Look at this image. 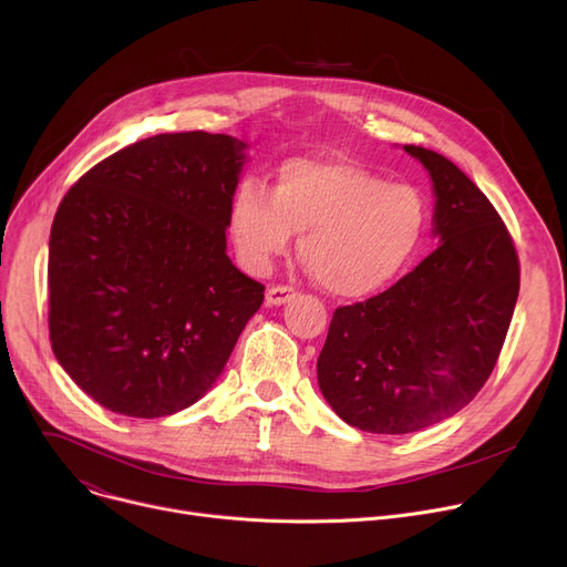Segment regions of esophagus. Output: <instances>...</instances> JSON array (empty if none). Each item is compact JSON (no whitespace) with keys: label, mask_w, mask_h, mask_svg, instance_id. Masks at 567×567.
<instances>
[{"label":"esophagus","mask_w":567,"mask_h":567,"mask_svg":"<svg viewBox=\"0 0 567 567\" xmlns=\"http://www.w3.org/2000/svg\"><path fill=\"white\" fill-rule=\"evenodd\" d=\"M296 296L293 287L287 285H274L267 289V306H285Z\"/></svg>","instance_id":"esophagus-1"}]
</instances>
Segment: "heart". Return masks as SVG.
<instances>
[{"label": "heart", "instance_id": "b5f03b06", "mask_svg": "<svg viewBox=\"0 0 567 567\" xmlns=\"http://www.w3.org/2000/svg\"><path fill=\"white\" fill-rule=\"evenodd\" d=\"M429 220L417 186L388 182L358 164L317 159L285 162L274 194L246 177L228 214L233 241L250 271H269L296 233H303L300 255L321 287L342 298L390 287L422 250Z\"/></svg>", "mask_w": 567, "mask_h": 567}]
</instances>
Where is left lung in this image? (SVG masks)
<instances>
[{
	"instance_id": "obj_1",
	"label": "left lung",
	"mask_w": 567,
	"mask_h": 567,
	"mask_svg": "<svg viewBox=\"0 0 567 567\" xmlns=\"http://www.w3.org/2000/svg\"><path fill=\"white\" fill-rule=\"evenodd\" d=\"M403 150L433 179L442 244L383 293L337 308L317 360L339 417L385 435L433 426L478 394L519 293L515 244L493 203L446 157Z\"/></svg>"
}]
</instances>
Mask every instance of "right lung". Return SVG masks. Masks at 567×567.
I'll return each mask as SVG.
<instances>
[{
	"label": "right lung",
	"mask_w": 567,
	"mask_h": 567,
	"mask_svg": "<svg viewBox=\"0 0 567 567\" xmlns=\"http://www.w3.org/2000/svg\"><path fill=\"white\" fill-rule=\"evenodd\" d=\"M246 143L179 132L136 141L63 196L50 235V342L102 408L155 420L220 375L264 285L225 252Z\"/></svg>",
	"instance_id": "1"
}]
</instances>
